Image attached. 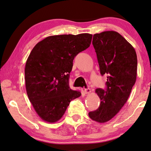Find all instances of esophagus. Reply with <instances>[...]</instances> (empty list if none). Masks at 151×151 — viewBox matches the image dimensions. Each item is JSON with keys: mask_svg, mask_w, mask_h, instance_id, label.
Here are the masks:
<instances>
[{"mask_svg": "<svg viewBox=\"0 0 151 151\" xmlns=\"http://www.w3.org/2000/svg\"><path fill=\"white\" fill-rule=\"evenodd\" d=\"M84 91H85V94H89L91 92V90L89 88H85Z\"/></svg>", "mask_w": 151, "mask_h": 151, "instance_id": "esophagus-1", "label": "esophagus"}]
</instances>
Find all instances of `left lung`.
<instances>
[{"label": "left lung", "instance_id": "1", "mask_svg": "<svg viewBox=\"0 0 151 151\" xmlns=\"http://www.w3.org/2000/svg\"><path fill=\"white\" fill-rule=\"evenodd\" d=\"M93 45L101 75L107 74V88L95 91L100 99L99 107L88 113L92 120L100 123L110 121L124 106L136 83L137 59L130 43L113 30L95 34Z\"/></svg>", "mask_w": 151, "mask_h": 151}]
</instances>
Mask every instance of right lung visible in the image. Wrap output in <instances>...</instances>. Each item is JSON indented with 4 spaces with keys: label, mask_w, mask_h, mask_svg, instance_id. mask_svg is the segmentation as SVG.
<instances>
[{
    "label": "right lung",
    "mask_w": 151,
    "mask_h": 151,
    "mask_svg": "<svg viewBox=\"0 0 151 151\" xmlns=\"http://www.w3.org/2000/svg\"><path fill=\"white\" fill-rule=\"evenodd\" d=\"M92 38L88 33L50 36L30 52L24 68L26 91L43 121H59L70 101L81 95L70 88V73L74 57L90 46Z\"/></svg>",
    "instance_id": "obj_1"
}]
</instances>
